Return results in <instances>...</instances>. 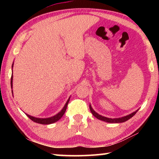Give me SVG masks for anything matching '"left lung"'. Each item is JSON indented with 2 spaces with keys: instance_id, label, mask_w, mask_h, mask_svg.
<instances>
[{
  "instance_id": "1",
  "label": "left lung",
  "mask_w": 159,
  "mask_h": 159,
  "mask_svg": "<svg viewBox=\"0 0 159 159\" xmlns=\"http://www.w3.org/2000/svg\"><path fill=\"white\" fill-rule=\"evenodd\" d=\"M90 111L93 114V115L94 116L98 118V119L103 120V121H105V122H107V123H118L125 122V121H126V120L130 119V118L133 117V116L136 114L137 111H138V110H136L135 111L131 113V114H128L127 116H125L120 117V118H107V117H105V116H103L98 114V113L95 112V110H94L92 108V107H91L90 104Z\"/></svg>"
}]
</instances>
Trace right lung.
<instances>
[{
	"label": "right lung",
	"instance_id": "add662e5",
	"mask_svg": "<svg viewBox=\"0 0 159 159\" xmlns=\"http://www.w3.org/2000/svg\"><path fill=\"white\" fill-rule=\"evenodd\" d=\"M13 65H14V62L12 63V70L13 69ZM12 80H13V75L12 74V76H11V88H12ZM12 93H13V91L12 90ZM69 99L70 98L68 99V100L66 101L65 105L64 106V107L62 108V109L61 110V111L57 113V114H55V116H51L49 118H37V117H34V116H32L31 115H29L27 114H26V115L27 116L30 118L31 120H33L34 122H36L37 123H40V124H43V125H49V124H52L53 123H55L57 122V120H59L60 119V118L63 116V115L64 114V113H65L66 110V107L67 105H68V103L69 102Z\"/></svg>",
	"mask_w": 159,
	"mask_h": 159
}]
</instances>
